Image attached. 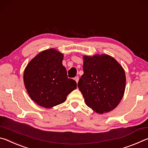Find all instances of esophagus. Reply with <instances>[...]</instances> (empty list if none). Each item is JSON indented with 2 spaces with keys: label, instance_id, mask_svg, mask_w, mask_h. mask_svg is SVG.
Returning <instances> with one entry per match:
<instances>
[{
  "label": "esophagus",
  "instance_id": "34e87169",
  "mask_svg": "<svg viewBox=\"0 0 148 148\" xmlns=\"http://www.w3.org/2000/svg\"><path fill=\"white\" fill-rule=\"evenodd\" d=\"M74 79H75V81L77 82V83H78L79 80V78L78 77H75V78H74Z\"/></svg>",
  "mask_w": 148,
  "mask_h": 148
}]
</instances>
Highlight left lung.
I'll return each mask as SVG.
<instances>
[{
	"instance_id": "8db88e82",
	"label": "left lung",
	"mask_w": 148,
	"mask_h": 148,
	"mask_svg": "<svg viewBox=\"0 0 148 148\" xmlns=\"http://www.w3.org/2000/svg\"><path fill=\"white\" fill-rule=\"evenodd\" d=\"M84 73L78 82L86 106L96 113L110 112L124 95L126 76L124 69L107 54L83 57Z\"/></svg>"
}]
</instances>
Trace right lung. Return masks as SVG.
<instances>
[{"label": "right lung", "instance_id": "right-lung-1", "mask_svg": "<svg viewBox=\"0 0 148 148\" xmlns=\"http://www.w3.org/2000/svg\"><path fill=\"white\" fill-rule=\"evenodd\" d=\"M64 55L54 48L41 52L31 60L24 71L23 81L31 98L41 107L51 108L64 102L77 88L62 65Z\"/></svg>", "mask_w": 148, "mask_h": 148}]
</instances>
